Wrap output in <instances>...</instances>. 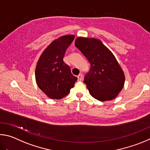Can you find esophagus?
Segmentation results:
<instances>
[{
    "label": "esophagus",
    "mask_w": 150,
    "mask_h": 150,
    "mask_svg": "<svg viewBox=\"0 0 150 150\" xmlns=\"http://www.w3.org/2000/svg\"><path fill=\"white\" fill-rule=\"evenodd\" d=\"M77 77H78V80L81 81V80H83V75L82 74H80L78 75Z\"/></svg>",
    "instance_id": "obj_1"
}]
</instances>
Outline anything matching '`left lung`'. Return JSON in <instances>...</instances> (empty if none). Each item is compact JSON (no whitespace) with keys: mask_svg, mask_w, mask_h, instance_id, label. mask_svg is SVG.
Listing matches in <instances>:
<instances>
[{"mask_svg":"<svg viewBox=\"0 0 150 150\" xmlns=\"http://www.w3.org/2000/svg\"><path fill=\"white\" fill-rule=\"evenodd\" d=\"M75 46L90 63L83 81L90 95L101 101L115 99L124 87L125 76L113 53L96 38L78 37Z\"/></svg>","mask_w":150,"mask_h":150,"instance_id":"obj_1","label":"left lung"}]
</instances>
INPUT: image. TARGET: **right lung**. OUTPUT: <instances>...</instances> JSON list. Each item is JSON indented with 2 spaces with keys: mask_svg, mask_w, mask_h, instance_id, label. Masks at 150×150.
<instances>
[{
  "mask_svg": "<svg viewBox=\"0 0 150 150\" xmlns=\"http://www.w3.org/2000/svg\"><path fill=\"white\" fill-rule=\"evenodd\" d=\"M74 39V35H66L52 41L42 52L37 63L36 83L51 99H60L67 96L78 80L71 73L69 66L63 61L66 50Z\"/></svg>",
  "mask_w": 150,
  "mask_h": 150,
  "instance_id": "1",
  "label": "right lung"
}]
</instances>
